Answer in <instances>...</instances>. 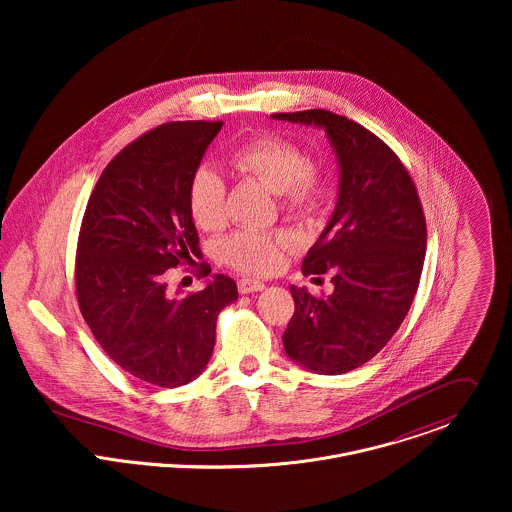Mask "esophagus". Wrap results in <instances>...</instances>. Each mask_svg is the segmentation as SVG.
Wrapping results in <instances>:
<instances>
[{
	"instance_id": "34e87169",
	"label": "esophagus",
	"mask_w": 512,
	"mask_h": 512,
	"mask_svg": "<svg viewBox=\"0 0 512 512\" xmlns=\"http://www.w3.org/2000/svg\"><path fill=\"white\" fill-rule=\"evenodd\" d=\"M264 288H266V286H264V282H260V280H250V278L238 280V292L240 293L260 292V290H264Z\"/></svg>"
}]
</instances>
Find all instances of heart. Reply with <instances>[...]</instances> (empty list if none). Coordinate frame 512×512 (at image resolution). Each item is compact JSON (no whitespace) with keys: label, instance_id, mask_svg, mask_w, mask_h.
<instances>
[{"label":"heart","instance_id":"1","mask_svg":"<svg viewBox=\"0 0 512 512\" xmlns=\"http://www.w3.org/2000/svg\"><path fill=\"white\" fill-rule=\"evenodd\" d=\"M230 165L244 177L272 189L286 213L307 215L317 209L325 191L323 171L303 149L280 134L254 136L228 153ZM187 205L195 224L219 230L226 220V183L211 167H199L189 181ZM290 238L270 230H238L219 244L220 260L240 274L264 276L284 264Z\"/></svg>","mask_w":512,"mask_h":512}]
</instances>
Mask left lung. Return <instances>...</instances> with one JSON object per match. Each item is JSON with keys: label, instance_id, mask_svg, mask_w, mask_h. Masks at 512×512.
<instances>
[{"label": "left lung", "instance_id": "1", "mask_svg": "<svg viewBox=\"0 0 512 512\" xmlns=\"http://www.w3.org/2000/svg\"><path fill=\"white\" fill-rule=\"evenodd\" d=\"M274 118L325 128L339 157L335 213L301 264L303 276L331 274L335 290L317 297L292 286L284 349L313 372L343 374L368 363L410 311L426 256L424 209L400 157L365 126L321 108Z\"/></svg>", "mask_w": 512, "mask_h": 512}]
</instances>
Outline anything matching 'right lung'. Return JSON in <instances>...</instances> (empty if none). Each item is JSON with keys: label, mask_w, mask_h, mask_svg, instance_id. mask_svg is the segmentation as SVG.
Masks as SVG:
<instances>
[{"label": "right lung", "mask_w": 512, "mask_h": 512, "mask_svg": "<svg viewBox=\"0 0 512 512\" xmlns=\"http://www.w3.org/2000/svg\"><path fill=\"white\" fill-rule=\"evenodd\" d=\"M220 128V120L167 122L128 144L96 181L78 232L74 290L84 321L116 365L161 388L203 372L220 309L238 297L222 274L185 297L165 280L201 254L187 189ZM209 274L201 262L197 276Z\"/></svg>", "instance_id": "right-lung-1"}]
</instances>
